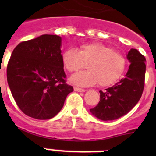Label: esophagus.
I'll list each match as a JSON object with an SVG mask.
<instances>
[{
    "label": "esophagus",
    "mask_w": 156,
    "mask_h": 156,
    "mask_svg": "<svg viewBox=\"0 0 156 156\" xmlns=\"http://www.w3.org/2000/svg\"><path fill=\"white\" fill-rule=\"evenodd\" d=\"M74 90L77 92H84L86 90H85V89H83V88L78 87H74Z\"/></svg>",
    "instance_id": "1"
}]
</instances>
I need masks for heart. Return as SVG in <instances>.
<instances>
[{"label":"heart","mask_w":156,"mask_h":156,"mask_svg":"<svg viewBox=\"0 0 156 156\" xmlns=\"http://www.w3.org/2000/svg\"><path fill=\"white\" fill-rule=\"evenodd\" d=\"M63 66L70 73L86 66V71L78 72L70 77V82L81 87H89L98 83L101 87L113 84L122 75L126 66L123 55L101 43L81 45L80 50L69 48L62 55Z\"/></svg>","instance_id":"heart-1"}]
</instances>
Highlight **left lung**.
<instances>
[{"label": "left lung", "mask_w": 156, "mask_h": 156, "mask_svg": "<svg viewBox=\"0 0 156 156\" xmlns=\"http://www.w3.org/2000/svg\"><path fill=\"white\" fill-rule=\"evenodd\" d=\"M130 62L124 78L102 91L100 101L90 111L101 120H114L127 114L140 100L144 87L145 57L137 49L132 48L127 54Z\"/></svg>", "instance_id": "1"}]
</instances>
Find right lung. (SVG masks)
I'll use <instances>...</instances> for the list:
<instances>
[{"label":"right lung","mask_w":156,"mask_h":156,"mask_svg":"<svg viewBox=\"0 0 156 156\" xmlns=\"http://www.w3.org/2000/svg\"><path fill=\"white\" fill-rule=\"evenodd\" d=\"M61 37L44 34L15 48L7 66L11 92L23 113L49 119L62 108L73 87L66 83Z\"/></svg>","instance_id":"add662e5"}]
</instances>
